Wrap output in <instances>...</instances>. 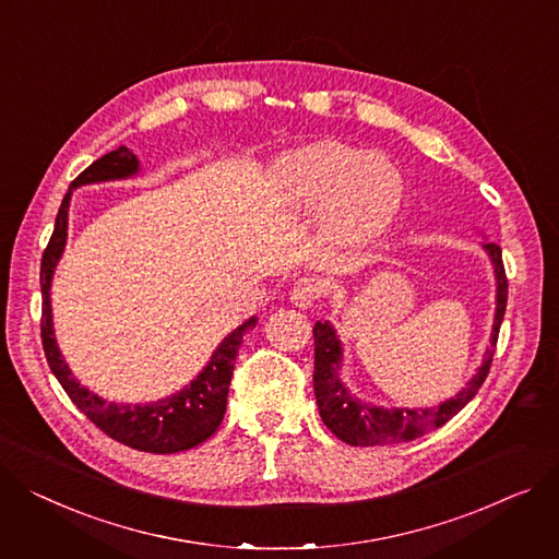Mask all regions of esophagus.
<instances>
[{"instance_id": "obj_1", "label": "esophagus", "mask_w": 559, "mask_h": 559, "mask_svg": "<svg viewBox=\"0 0 559 559\" xmlns=\"http://www.w3.org/2000/svg\"><path fill=\"white\" fill-rule=\"evenodd\" d=\"M323 292H325L323 281H319V278H314V276L299 278V281L294 283V289H292V304H294L296 308L308 310V308H312V306L321 299Z\"/></svg>"}]
</instances>
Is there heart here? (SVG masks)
I'll return each instance as SVG.
<instances>
[{
    "label": "heart",
    "instance_id": "heart-1",
    "mask_svg": "<svg viewBox=\"0 0 559 559\" xmlns=\"http://www.w3.org/2000/svg\"><path fill=\"white\" fill-rule=\"evenodd\" d=\"M272 191L292 211L323 206V236L332 245L361 247L389 229L404 198V179L384 155H366L342 141H314L274 162Z\"/></svg>",
    "mask_w": 559,
    "mask_h": 559
}]
</instances>
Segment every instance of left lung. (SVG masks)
<instances>
[{"label": "left lung", "instance_id": "obj_1", "mask_svg": "<svg viewBox=\"0 0 559 559\" xmlns=\"http://www.w3.org/2000/svg\"><path fill=\"white\" fill-rule=\"evenodd\" d=\"M483 249L488 251L495 278H497V310L490 334V346L483 355L476 376L465 384L456 395L429 408H384L376 404H366L359 397L350 395L346 384L340 378L342 370V342L330 321L314 323V395L319 404V414L323 425L340 440L353 444V448H373V444H397L425 436L431 429L442 427L452 420L461 408L478 393L480 384L490 373V364L495 357V346L499 340V328L506 314L508 304V278L501 260V247L486 242Z\"/></svg>", "mask_w": 559, "mask_h": 559}]
</instances>
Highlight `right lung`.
Returning a JSON list of instances; mask_svg holds the SVG:
<instances>
[{
	"mask_svg": "<svg viewBox=\"0 0 559 559\" xmlns=\"http://www.w3.org/2000/svg\"><path fill=\"white\" fill-rule=\"evenodd\" d=\"M139 173V159L128 151L126 145L117 147L90 168H85L76 179L71 181L58 215L51 240L43 253L40 265V287H43V348L49 361L51 373L62 384L64 393L71 397L81 412L109 438H115L132 450L151 452V454H175L191 450L215 433L222 418L227 412V393L234 376V361L242 344V334L255 325V317L247 319L231 334H227L222 344L211 355L202 373L186 384L181 391L147 404H117L98 397L94 391L81 386L71 376L64 364L58 342L53 334L51 319V281L58 267V260L67 245V225H69V202L73 189L85 183L126 179Z\"/></svg>",
	"mask_w": 559,
	"mask_h": 559,
	"instance_id": "add662e5",
	"label": "right lung"
}]
</instances>
